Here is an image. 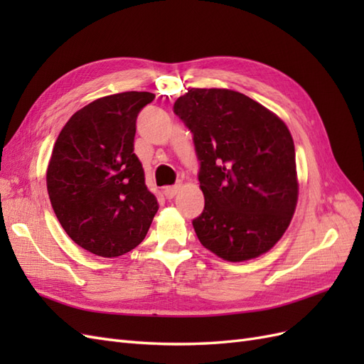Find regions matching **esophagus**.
<instances>
[{
    "instance_id": "1",
    "label": "esophagus",
    "mask_w": 364,
    "mask_h": 364,
    "mask_svg": "<svg viewBox=\"0 0 364 364\" xmlns=\"http://www.w3.org/2000/svg\"><path fill=\"white\" fill-rule=\"evenodd\" d=\"M178 191H179V185H171V186H167V188L164 190V194H165V197H167V199H173V197L178 194Z\"/></svg>"
}]
</instances>
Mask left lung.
Instances as JSON below:
<instances>
[{
    "label": "left lung",
    "mask_w": 364,
    "mask_h": 364,
    "mask_svg": "<svg viewBox=\"0 0 364 364\" xmlns=\"http://www.w3.org/2000/svg\"><path fill=\"white\" fill-rule=\"evenodd\" d=\"M173 111L191 130L200 162L197 238L230 262L270 250L291 222L299 188L287 126L247 95L217 87H190Z\"/></svg>",
    "instance_id": "8db88e82"
}]
</instances>
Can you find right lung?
I'll return each instance as SVG.
<instances>
[{
    "label": "right lung",
    "mask_w": 364,
    "mask_h": 364,
    "mask_svg": "<svg viewBox=\"0 0 364 364\" xmlns=\"http://www.w3.org/2000/svg\"><path fill=\"white\" fill-rule=\"evenodd\" d=\"M151 92L102 97L77 111L53 147L47 190L59 223L74 243L114 258L146 238L158 200L134 153L136 118Z\"/></svg>",
    "instance_id": "obj_1"
}]
</instances>
